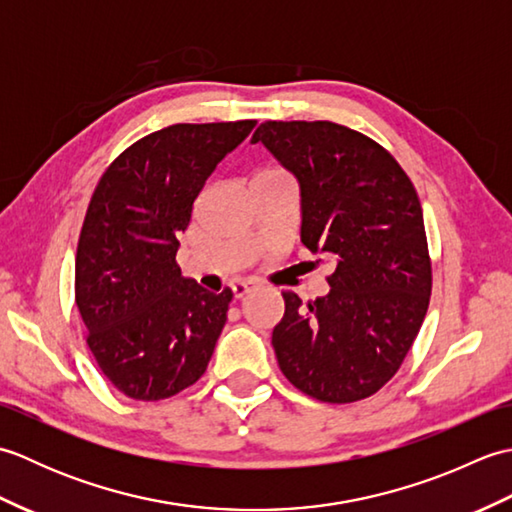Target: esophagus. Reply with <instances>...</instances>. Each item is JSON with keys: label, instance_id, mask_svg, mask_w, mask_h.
<instances>
[{"label": "esophagus", "instance_id": "esophagus-1", "mask_svg": "<svg viewBox=\"0 0 512 512\" xmlns=\"http://www.w3.org/2000/svg\"><path fill=\"white\" fill-rule=\"evenodd\" d=\"M253 288H255V284H250V281H237V284H233V297L244 299Z\"/></svg>", "mask_w": 512, "mask_h": 512}]
</instances>
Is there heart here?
<instances>
[{"label":"heart","mask_w":512,"mask_h":512,"mask_svg":"<svg viewBox=\"0 0 512 512\" xmlns=\"http://www.w3.org/2000/svg\"><path fill=\"white\" fill-rule=\"evenodd\" d=\"M281 176H284V173H281V171H264L262 173V176H257V178H281Z\"/></svg>","instance_id":"obj_1"}]
</instances>
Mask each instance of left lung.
Returning a JSON list of instances; mask_svg holds the SVG:
<instances>
[{
	"instance_id": "obj_1",
	"label": "left lung",
	"mask_w": 512,
	"mask_h": 512,
	"mask_svg": "<svg viewBox=\"0 0 512 512\" xmlns=\"http://www.w3.org/2000/svg\"><path fill=\"white\" fill-rule=\"evenodd\" d=\"M250 143L299 182L301 242L336 264L330 292H284L273 347L303 394L332 405L376 394L398 372L431 297L422 206L387 149L330 121H266Z\"/></svg>"
}]
</instances>
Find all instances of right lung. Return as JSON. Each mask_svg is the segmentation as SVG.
<instances>
[{"label": "right lung", "instance_id": "right-lung-1", "mask_svg": "<svg viewBox=\"0 0 512 512\" xmlns=\"http://www.w3.org/2000/svg\"><path fill=\"white\" fill-rule=\"evenodd\" d=\"M255 125L165 127L127 147L96 184L74 295L96 363L129 398H171L206 372L233 292L182 277L178 237L206 178Z\"/></svg>", "mask_w": 512, "mask_h": 512}]
</instances>
